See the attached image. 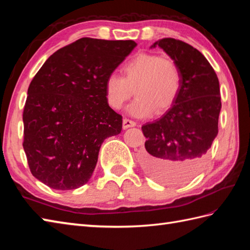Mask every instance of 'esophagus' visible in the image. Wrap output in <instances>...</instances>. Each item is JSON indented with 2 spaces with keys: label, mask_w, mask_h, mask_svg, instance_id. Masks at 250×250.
I'll list each match as a JSON object with an SVG mask.
<instances>
[{
  "label": "esophagus",
  "mask_w": 250,
  "mask_h": 250,
  "mask_svg": "<svg viewBox=\"0 0 250 250\" xmlns=\"http://www.w3.org/2000/svg\"><path fill=\"white\" fill-rule=\"evenodd\" d=\"M135 125H136V122L133 120H130L128 118H125L124 122H122V128H124L125 130L128 128H131V126H135Z\"/></svg>",
  "instance_id": "obj_1"
}]
</instances>
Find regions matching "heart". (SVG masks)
<instances>
[{
	"mask_svg": "<svg viewBox=\"0 0 250 250\" xmlns=\"http://www.w3.org/2000/svg\"><path fill=\"white\" fill-rule=\"evenodd\" d=\"M122 77L111 73L104 83L105 97L110 107L121 108L133 95L128 111L145 118L153 111L162 114L176 102L182 88V74L176 63L160 55L140 52L121 67Z\"/></svg>",
	"mask_w": 250,
	"mask_h": 250,
	"instance_id": "b5f03b06",
	"label": "heart"
}]
</instances>
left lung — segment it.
<instances>
[{"label": "left lung", "mask_w": 250, "mask_h": 250, "mask_svg": "<svg viewBox=\"0 0 250 250\" xmlns=\"http://www.w3.org/2000/svg\"><path fill=\"white\" fill-rule=\"evenodd\" d=\"M157 46L177 64L182 88L176 102L161 118L142 126L147 141L140 162L158 182L180 185L203 168L218 134L219 81L206 58L191 45L162 39L150 48Z\"/></svg>", "instance_id": "8db88e82"}]
</instances>
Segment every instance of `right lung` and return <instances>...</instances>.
<instances>
[{
  "label": "right lung",
  "instance_id": "obj_1",
  "mask_svg": "<svg viewBox=\"0 0 250 250\" xmlns=\"http://www.w3.org/2000/svg\"><path fill=\"white\" fill-rule=\"evenodd\" d=\"M134 41L83 37L52 54L36 73L23 109V149L32 175L56 190L89 182L101 145L118 135L122 117L104 83L135 48Z\"/></svg>",
  "mask_w": 250,
  "mask_h": 250
}]
</instances>
